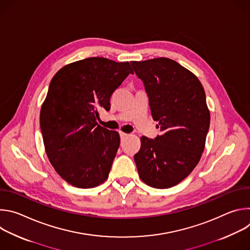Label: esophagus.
<instances>
[{
	"label": "esophagus",
	"instance_id": "esophagus-1",
	"mask_svg": "<svg viewBox=\"0 0 250 250\" xmlns=\"http://www.w3.org/2000/svg\"><path fill=\"white\" fill-rule=\"evenodd\" d=\"M120 135H121V138H122V139H125V138H126V137L129 136L128 133H125V132H123V131H120Z\"/></svg>",
	"mask_w": 250,
	"mask_h": 250
}]
</instances>
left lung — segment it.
I'll list each match as a JSON object with an SVG mask.
<instances>
[{"instance_id":"obj_1","label":"left lung","mask_w":250,"mask_h":250,"mask_svg":"<svg viewBox=\"0 0 250 250\" xmlns=\"http://www.w3.org/2000/svg\"><path fill=\"white\" fill-rule=\"evenodd\" d=\"M145 84L151 116L161 134L142 136L134 161L140 179L150 187L179 184L199 163L209 127L204 88L191 71L166 58L130 62Z\"/></svg>"}]
</instances>
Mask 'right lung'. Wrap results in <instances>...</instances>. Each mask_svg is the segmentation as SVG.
I'll list each match as a JSON object with an SVG mask.
<instances>
[{
	"label": "right lung",
	"instance_id": "obj_1",
	"mask_svg": "<svg viewBox=\"0 0 250 250\" xmlns=\"http://www.w3.org/2000/svg\"><path fill=\"white\" fill-rule=\"evenodd\" d=\"M133 74L128 62L90 57L62 67L42 105L40 124L47 157L63 179L77 188L104 183L120 146L118 131L98 125L116 89Z\"/></svg>",
	"mask_w": 250,
	"mask_h": 250
}]
</instances>
